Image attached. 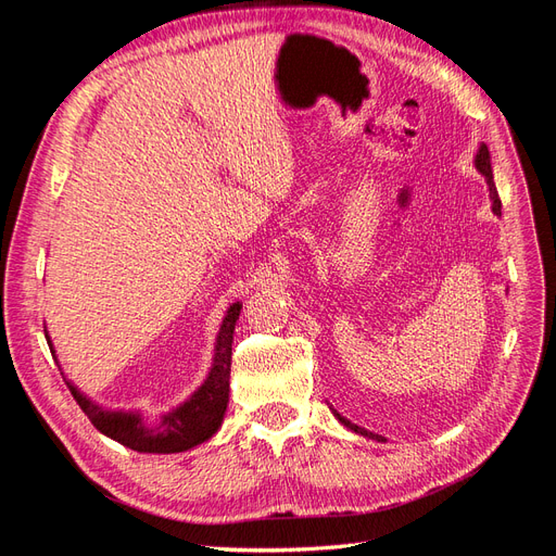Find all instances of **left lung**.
Masks as SVG:
<instances>
[{
    "label": "left lung",
    "mask_w": 556,
    "mask_h": 556,
    "mask_svg": "<svg viewBox=\"0 0 556 556\" xmlns=\"http://www.w3.org/2000/svg\"><path fill=\"white\" fill-rule=\"evenodd\" d=\"M473 164H476V169H478V172L484 176V180H486V188H490V201H492V211H494V215H501V199H498L496 185H494V176H492L490 150H486V146H484V143L478 148V153H476V160H473ZM331 410H333V408H331ZM333 415H336V419H339V422H341L343 427H348L350 431L362 433V435H366V439L382 441L380 435H376V433H371V431H366V429H362V427H357V425H352L350 419H345L341 413H336V410H333Z\"/></svg>",
    "instance_id": "1"
}]
</instances>
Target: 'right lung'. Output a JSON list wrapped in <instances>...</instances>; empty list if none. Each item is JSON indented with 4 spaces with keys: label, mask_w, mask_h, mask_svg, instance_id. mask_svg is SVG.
I'll return each mask as SVG.
<instances>
[{
    "label": "right lung",
    "mask_w": 556,
    "mask_h": 556,
    "mask_svg": "<svg viewBox=\"0 0 556 556\" xmlns=\"http://www.w3.org/2000/svg\"><path fill=\"white\" fill-rule=\"evenodd\" d=\"M241 308L243 304L237 301V304H231L227 308L223 317L220 331L215 336L213 364L208 368L206 380L201 382L180 406L164 413L160 419H146L137 410H106L86 394H80L78 387H74L66 378L64 382L70 387V392L74 394L80 410L86 413L90 422L97 427V431H102L121 445L146 454H174L192 450L208 441L213 433H217L225 419V410L229 403L231 343ZM46 341L50 345V352L55 355L53 343L48 339V331Z\"/></svg>",
    "instance_id": "right-lung-1"
}]
</instances>
